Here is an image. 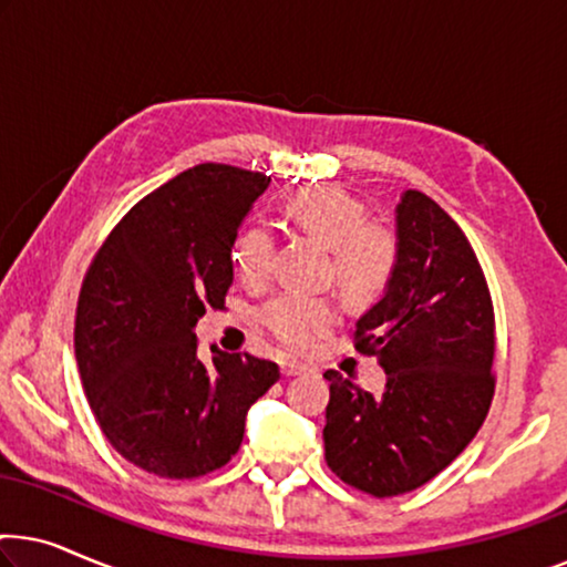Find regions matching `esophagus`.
<instances>
[{"instance_id": "34e87169", "label": "esophagus", "mask_w": 567, "mask_h": 567, "mask_svg": "<svg viewBox=\"0 0 567 567\" xmlns=\"http://www.w3.org/2000/svg\"><path fill=\"white\" fill-rule=\"evenodd\" d=\"M309 367L305 361H297V359H286L284 363H281V371L286 377H297V374H305Z\"/></svg>"}]
</instances>
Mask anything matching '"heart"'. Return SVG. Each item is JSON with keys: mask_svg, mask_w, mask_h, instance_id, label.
<instances>
[{"mask_svg": "<svg viewBox=\"0 0 567 567\" xmlns=\"http://www.w3.org/2000/svg\"><path fill=\"white\" fill-rule=\"evenodd\" d=\"M286 216L317 243L330 247L332 276L351 301H371L384 291L398 266V239L382 224L367 221V206L343 188H307L286 200ZM235 270L260 281L274 260L268 229L247 227L235 243ZM338 320L336 301L312 293H278L262 309V322L286 346L301 348Z\"/></svg>", "mask_w": 567, "mask_h": 567, "instance_id": "1", "label": "heart"}]
</instances>
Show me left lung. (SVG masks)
<instances>
[{
    "instance_id": "left-lung-1",
    "label": "left lung",
    "mask_w": 567,
    "mask_h": 567,
    "mask_svg": "<svg viewBox=\"0 0 567 567\" xmlns=\"http://www.w3.org/2000/svg\"><path fill=\"white\" fill-rule=\"evenodd\" d=\"M398 266L355 322V351L377 355L384 392L324 371V462L343 483L390 498L449 467L491 410L495 317L483 268L452 216L421 190L394 208Z\"/></svg>"
}]
</instances>
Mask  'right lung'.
Segmentation results:
<instances>
[{
	"mask_svg": "<svg viewBox=\"0 0 567 567\" xmlns=\"http://www.w3.org/2000/svg\"><path fill=\"white\" fill-rule=\"evenodd\" d=\"M268 175L196 165L138 200L100 247L76 305L74 353L95 421L115 452L169 480L237 454L247 410L278 382L274 361L214 348L196 322L224 307L231 247Z\"/></svg>",
	"mask_w": 567,
	"mask_h": 567,
	"instance_id": "add662e5",
	"label": "right lung"
}]
</instances>
